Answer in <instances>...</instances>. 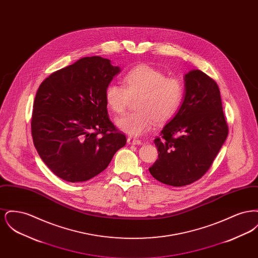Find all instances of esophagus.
Wrapping results in <instances>:
<instances>
[{
    "instance_id": "1",
    "label": "esophagus",
    "mask_w": 258,
    "mask_h": 258,
    "mask_svg": "<svg viewBox=\"0 0 258 258\" xmlns=\"http://www.w3.org/2000/svg\"><path fill=\"white\" fill-rule=\"evenodd\" d=\"M127 144H131V145H141L142 142H141V140H139V139L133 138V137H128V138H127Z\"/></svg>"
}]
</instances>
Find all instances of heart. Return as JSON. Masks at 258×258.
Returning a JSON list of instances; mask_svg holds the SVG:
<instances>
[{
	"instance_id": "b5f03b06",
	"label": "heart",
	"mask_w": 258,
	"mask_h": 258,
	"mask_svg": "<svg viewBox=\"0 0 258 258\" xmlns=\"http://www.w3.org/2000/svg\"><path fill=\"white\" fill-rule=\"evenodd\" d=\"M123 85L110 83L105 88L107 106L117 114L123 113L131 98H137V112L116 120V125L126 135L141 136L155 122L164 123L179 111L184 96L183 82L176 77H166L160 70L140 64L125 74Z\"/></svg>"
}]
</instances>
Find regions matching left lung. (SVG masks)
I'll use <instances>...</instances> for the list:
<instances>
[{"mask_svg": "<svg viewBox=\"0 0 258 258\" xmlns=\"http://www.w3.org/2000/svg\"><path fill=\"white\" fill-rule=\"evenodd\" d=\"M184 101L155 139L159 159L149 168L160 183L183 186L208 171L228 135L221 93L207 74L184 75Z\"/></svg>", "mask_w": 258, "mask_h": 258, "instance_id": "left-lung-1", "label": "left lung"}]
</instances>
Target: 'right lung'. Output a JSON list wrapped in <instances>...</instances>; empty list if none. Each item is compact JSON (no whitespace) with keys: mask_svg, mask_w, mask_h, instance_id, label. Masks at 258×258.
<instances>
[{"mask_svg":"<svg viewBox=\"0 0 258 258\" xmlns=\"http://www.w3.org/2000/svg\"><path fill=\"white\" fill-rule=\"evenodd\" d=\"M119 67L98 56L59 70L38 87L32 136L40 159L64 181L84 182L103 171L125 135L109 120L105 88Z\"/></svg>","mask_w":258,"mask_h":258,"instance_id":"add662e5","label":"right lung"}]
</instances>
